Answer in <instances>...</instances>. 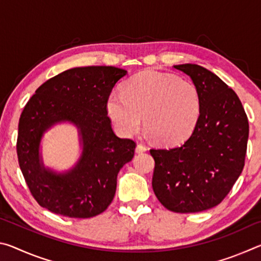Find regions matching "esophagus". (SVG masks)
Instances as JSON below:
<instances>
[{
    "instance_id": "1",
    "label": "esophagus",
    "mask_w": 261,
    "mask_h": 261,
    "mask_svg": "<svg viewBox=\"0 0 261 261\" xmlns=\"http://www.w3.org/2000/svg\"><path fill=\"white\" fill-rule=\"evenodd\" d=\"M146 151H147V147L146 146H144V145H141V144H137L136 153L140 154V153H144V152H146Z\"/></svg>"
}]
</instances>
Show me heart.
I'll use <instances>...</instances> for the list:
<instances>
[{"label":"heart","instance_id":"heart-1","mask_svg":"<svg viewBox=\"0 0 261 261\" xmlns=\"http://www.w3.org/2000/svg\"><path fill=\"white\" fill-rule=\"evenodd\" d=\"M200 95L192 83L156 70L137 73L112 93L107 110L116 129L129 136L144 117L148 134L166 146L182 143L192 134L200 115Z\"/></svg>","mask_w":261,"mask_h":261}]
</instances>
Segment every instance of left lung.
I'll return each mask as SVG.
<instances>
[{"mask_svg": "<svg viewBox=\"0 0 261 261\" xmlns=\"http://www.w3.org/2000/svg\"><path fill=\"white\" fill-rule=\"evenodd\" d=\"M192 79L200 115L179 146L151 149L153 191L167 210L196 213L219 205L244 167L249 121L241 100L215 73L197 64L174 65Z\"/></svg>", "mask_w": 261, "mask_h": 261, "instance_id": "1", "label": "left lung"}]
</instances>
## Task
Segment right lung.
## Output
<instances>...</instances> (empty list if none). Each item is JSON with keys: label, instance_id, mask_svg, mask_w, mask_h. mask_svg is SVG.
I'll use <instances>...</instances> for the list:
<instances>
[{"label": "right lung", "instance_id": "add662e5", "mask_svg": "<svg viewBox=\"0 0 261 261\" xmlns=\"http://www.w3.org/2000/svg\"><path fill=\"white\" fill-rule=\"evenodd\" d=\"M126 70L79 67L48 79L20 115L17 155L26 184L39 205L69 218H92L113 201L117 175L134 158L136 144L114 134L107 116L110 92ZM71 124L81 153L69 170L44 165L42 139L53 127Z\"/></svg>", "mask_w": 261, "mask_h": 261}]
</instances>
